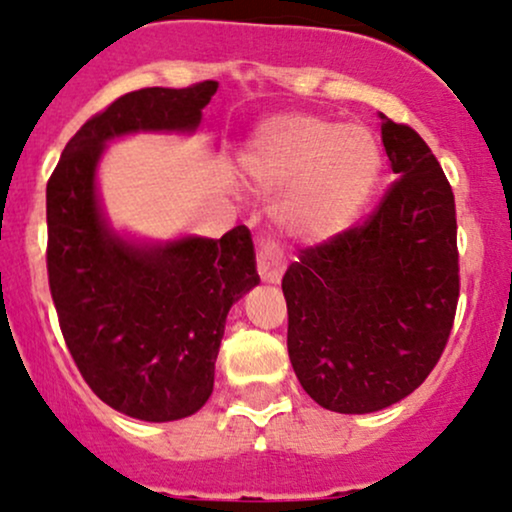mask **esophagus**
Returning <instances> with one entry per match:
<instances>
[{
	"instance_id": "34e87169",
	"label": "esophagus",
	"mask_w": 512,
	"mask_h": 512,
	"mask_svg": "<svg viewBox=\"0 0 512 512\" xmlns=\"http://www.w3.org/2000/svg\"><path fill=\"white\" fill-rule=\"evenodd\" d=\"M286 269V260H283L279 245L274 240L262 238L257 243V272H260L264 283H279Z\"/></svg>"
}]
</instances>
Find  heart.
Returning a JSON list of instances; mask_svg holds the SVG:
<instances>
[{
    "mask_svg": "<svg viewBox=\"0 0 512 512\" xmlns=\"http://www.w3.org/2000/svg\"><path fill=\"white\" fill-rule=\"evenodd\" d=\"M240 162L262 190L286 188L276 217L300 238H329L348 229L381 174L372 133L300 112L262 121Z\"/></svg>",
    "mask_w": 512,
    "mask_h": 512,
    "instance_id": "obj_1",
    "label": "heart"
}]
</instances>
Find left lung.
I'll list each match as a JSON object with an SVG mask.
<instances>
[{
    "mask_svg": "<svg viewBox=\"0 0 512 512\" xmlns=\"http://www.w3.org/2000/svg\"><path fill=\"white\" fill-rule=\"evenodd\" d=\"M379 116L400 178L365 224L305 248L281 281L295 377L343 415L389 408L429 377L460 295L451 183L420 135Z\"/></svg>",
    "mask_w": 512,
    "mask_h": 512,
    "instance_id": "8db88e82",
    "label": "left lung"
}]
</instances>
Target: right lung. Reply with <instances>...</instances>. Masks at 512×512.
Masks as SVG:
<instances>
[{"label":"right lung","instance_id":"obj_1","mask_svg":"<svg viewBox=\"0 0 512 512\" xmlns=\"http://www.w3.org/2000/svg\"><path fill=\"white\" fill-rule=\"evenodd\" d=\"M217 80L128 92L80 126L47 181V274L61 334L109 408L145 422L193 415L214 389L226 315L260 283L250 231L166 243L123 238L104 217L97 164L109 140L193 133Z\"/></svg>","mask_w":512,"mask_h":512}]
</instances>
